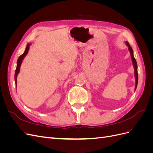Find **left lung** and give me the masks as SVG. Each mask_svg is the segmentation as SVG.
<instances>
[{"label":"left lung","instance_id":"left-lung-1","mask_svg":"<svg viewBox=\"0 0 153 153\" xmlns=\"http://www.w3.org/2000/svg\"><path fill=\"white\" fill-rule=\"evenodd\" d=\"M126 45L127 47H128V50L129 51V53H130L131 55V61H132V64H133V66L134 68V75H135V91L137 89V84H138V71H137V61L134 57V55H133V51L132 48L131 47V46L129 45V44L128 43V41H126Z\"/></svg>","mask_w":153,"mask_h":153}]
</instances>
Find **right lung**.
Wrapping results in <instances>:
<instances>
[{
	"label": "right lung",
	"mask_w": 153,
	"mask_h": 153,
	"mask_svg": "<svg viewBox=\"0 0 153 153\" xmlns=\"http://www.w3.org/2000/svg\"><path fill=\"white\" fill-rule=\"evenodd\" d=\"M31 45V43H28L27 45V47L25 48V50L24 53H23L22 55H21L19 57V58L17 60V66H16V71H15V84L16 86V79H17V76L18 75V73L20 72V66H21V64L22 63L23 60L25 58V57L27 55L29 52V47Z\"/></svg>",
	"instance_id": "obj_1"
}]
</instances>
